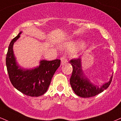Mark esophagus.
<instances>
[{"instance_id": "1", "label": "esophagus", "mask_w": 121, "mask_h": 121, "mask_svg": "<svg viewBox=\"0 0 121 121\" xmlns=\"http://www.w3.org/2000/svg\"><path fill=\"white\" fill-rule=\"evenodd\" d=\"M61 65L64 64L68 62V60H67L66 56L65 55H62L61 57Z\"/></svg>"}]
</instances>
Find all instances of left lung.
<instances>
[{"label": "left lung", "instance_id": "1", "mask_svg": "<svg viewBox=\"0 0 121 121\" xmlns=\"http://www.w3.org/2000/svg\"><path fill=\"white\" fill-rule=\"evenodd\" d=\"M70 63L73 66L72 76L70 79V83L75 94L80 97L88 98L96 96L102 92L109 86L112 82L113 75L109 82L101 86H97L92 84L88 78L84 75L82 67L81 59L80 58L70 60Z\"/></svg>", "mask_w": 121, "mask_h": 121}]
</instances>
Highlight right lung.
<instances>
[{"mask_svg":"<svg viewBox=\"0 0 121 121\" xmlns=\"http://www.w3.org/2000/svg\"><path fill=\"white\" fill-rule=\"evenodd\" d=\"M21 32L12 40L6 55V65L9 78L17 90L27 96L38 97L47 91L56 70L60 65V60H42L38 67L33 69L21 68L17 65L13 45L20 37Z\"/></svg>","mask_w":121,"mask_h":121,"instance_id":"add662e5","label":"right lung"}]
</instances>
